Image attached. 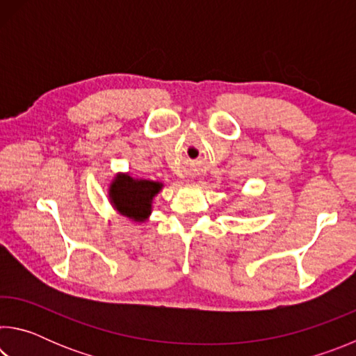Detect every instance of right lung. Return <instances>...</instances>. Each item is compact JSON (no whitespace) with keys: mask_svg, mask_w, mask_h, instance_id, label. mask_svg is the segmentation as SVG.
<instances>
[{"mask_svg":"<svg viewBox=\"0 0 356 356\" xmlns=\"http://www.w3.org/2000/svg\"><path fill=\"white\" fill-rule=\"evenodd\" d=\"M163 182L131 177L118 172L108 186V200L119 215L134 222H144L152 213L154 197L163 188Z\"/></svg>","mask_w":356,"mask_h":356,"instance_id":"1","label":"right lung"}]
</instances>
